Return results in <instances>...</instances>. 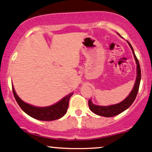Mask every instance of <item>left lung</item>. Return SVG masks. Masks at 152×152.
I'll list each match as a JSON object with an SVG mask.
<instances>
[{"label":"left lung","mask_w":152,"mask_h":152,"mask_svg":"<svg viewBox=\"0 0 152 152\" xmlns=\"http://www.w3.org/2000/svg\"><path fill=\"white\" fill-rule=\"evenodd\" d=\"M128 42L129 47H130L132 51V53L133 54H134V57L135 58V61H136L137 64V75L136 81H135L134 87H133L132 90L129 96H127L123 101L120 102V103L115 104V105H112L109 106L97 105H94V104L92 103V101H91V100H89V108H90V110L93 113L98 115L109 118V117H113L117 115L120 114V113L123 112V111H125V110L128 108L129 107H130L132 104L133 103V102L134 101L135 98H136L137 97V95L139 87H140L141 81V69L137 58V56L134 54V49H133L130 43H129V42Z\"/></svg>","instance_id":"left-lung-1"}]
</instances>
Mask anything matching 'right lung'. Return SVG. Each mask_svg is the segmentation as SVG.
<instances>
[{
  "label": "right lung",
  "mask_w": 152,
  "mask_h": 152,
  "mask_svg": "<svg viewBox=\"0 0 152 152\" xmlns=\"http://www.w3.org/2000/svg\"><path fill=\"white\" fill-rule=\"evenodd\" d=\"M12 88L15 98L24 112L32 118L42 121H52L62 118L66 113L69 107V99L73 95V93L69 94L54 105L41 107L25 103L16 94L13 86Z\"/></svg>",
  "instance_id": "add662e5"
}]
</instances>
